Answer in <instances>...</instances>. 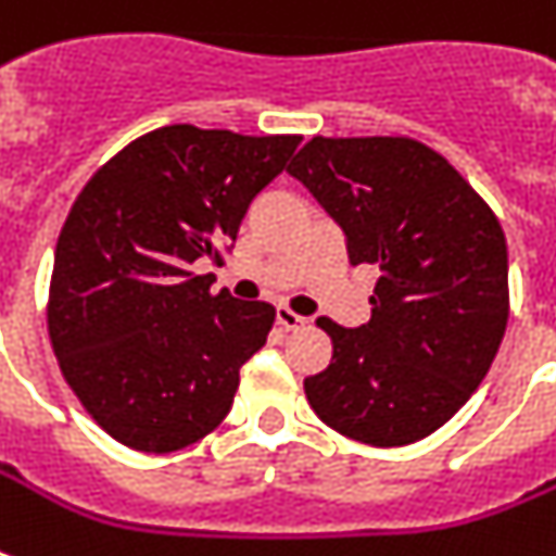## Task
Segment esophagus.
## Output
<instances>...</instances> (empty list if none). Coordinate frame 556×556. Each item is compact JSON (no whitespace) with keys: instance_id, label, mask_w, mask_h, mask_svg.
Returning a JSON list of instances; mask_svg holds the SVG:
<instances>
[{"instance_id":"esophagus-1","label":"esophagus","mask_w":556,"mask_h":556,"mask_svg":"<svg viewBox=\"0 0 556 556\" xmlns=\"http://www.w3.org/2000/svg\"><path fill=\"white\" fill-rule=\"evenodd\" d=\"M277 323L286 331H296V329H303V326H305V317H300V314H296V312H291L288 305H279V308H277Z\"/></svg>"}]
</instances>
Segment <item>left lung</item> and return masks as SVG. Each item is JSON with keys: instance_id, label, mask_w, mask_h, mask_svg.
Returning a JSON list of instances; mask_svg holds the SVG:
<instances>
[{"instance_id": "1", "label": "left lung", "mask_w": 556, "mask_h": 556, "mask_svg": "<svg viewBox=\"0 0 556 556\" xmlns=\"http://www.w3.org/2000/svg\"><path fill=\"white\" fill-rule=\"evenodd\" d=\"M288 173L346 230L349 262L380 270L366 326L317 320L331 364L305 378L308 404L369 447L427 439L467 404L505 338L500 218L441 152L406 135H314Z\"/></svg>"}]
</instances>
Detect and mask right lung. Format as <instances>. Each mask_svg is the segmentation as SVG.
Here are the masks:
<instances>
[{"label": "right lung", "mask_w": 556, "mask_h": 556, "mask_svg": "<svg viewBox=\"0 0 556 556\" xmlns=\"http://www.w3.org/2000/svg\"><path fill=\"white\" fill-rule=\"evenodd\" d=\"M300 135L173 124L135 138L86 181L56 239L48 338L83 409L124 447L173 453L225 421L274 305L242 303L218 262L248 204Z\"/></svg>", "instance_id": "right-lung-1"}]
</instances>
